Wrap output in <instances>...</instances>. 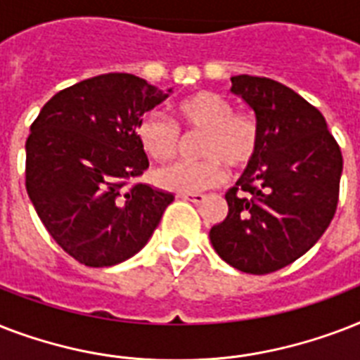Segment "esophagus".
Returning <instances> with one entry per match:
<instances>
[{"label": "esophagus", "instance_id": "1", "mask_svg": "<svg viewBox=\"0 0 360 360\" xmlns=\"http://www.w3.org/2000/svg\"><path fill=\"white\" fill-rule=\"evenodd\" d=\"M177 198H181V200H186V202H192V203H202L203 200H205V194L191 192V194H179Z\"/></svg>", "mask_w": 360, "mask_h": 360}]
</instances>
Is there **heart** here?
Wrapping results in <instances>:
<instances>
[{"instance_id":"heart-1","label":"heart","mask_w":360,"mask_h":360,"mask_svg":"<svg viewBox=\"0 0 360 360\" xmlns=\"http://www.w3.org/2000/svg\"><path fill=\"white\" fill-rule=\"evenodd\" d=\"M233 103L213 91H198L175 104V124L157 112L141 115L134 134L141 151L158 162H168L183 146V134L203 132L196 162H177L157 169L155 181L166 191L191 194L219 185L224 164L243 169L259 151V124L245 112H233Z\"/></svg>"}]
</instances>
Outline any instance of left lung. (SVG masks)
Wrapping results in <instances>:
<instances>
[{
  "mask_svg": "<svg viewBox=\"0 0 360 360\" xmlns=\"http://www.w3.org/2000/svg\"><path fill=\"white\" fill-rule=\"evenodd\" d=\"M231 91L256 114L259 151L226 192L228 214L209 237L231 267L269 274L301 257L329 228L344 160L321 112L284 84L239 75Z\"/></svg>",
  "mask_w": 360,
  "mask_h": 360,
  "instance_id": "left-lung-1",
  "label": "left lung"
}]
</instances>
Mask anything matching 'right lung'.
<instances>
[{
	"label": "right lung",
	"instance_id": "1",
	"mask_svg": "<svg viewBox=\"0 0 360 360\" xmlns=\"http://www.w3.org/2000/svg\"><path fill=\"white\" fill-rule=\"evenodd\" d=\"M168 93L127 72L93 76L56 93L25 141V191L52 239L86 267L140 252L174 202L132 183L149 160L134 129Z\"/></svg>",
	"mask_w": 360,
	"mask_h": 360
}]
</instances>
